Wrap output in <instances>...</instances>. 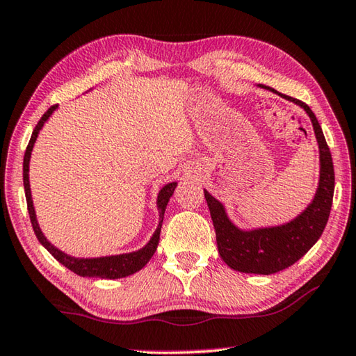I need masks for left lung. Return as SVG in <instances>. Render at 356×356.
Returning <instances> with one entry per match:
<instances>
[{"mask_svg":"<svg viewBox=\"0 0 356 356\" xmlns=\"http://www.w3.org/2000/svg\"><path fill=\"white\" fill-rule=\"evenodd\" d=\"M261 88L276 92L275 89L264 86V84H261ZM280 95L305 108V111L309 114L312 127L316 131L318 150H321V180H318L314 201L297 218L278 227L254 229V231H240L238 227L234 226L229 221L222 204L204 190L216 232L220 256L229 267L242 273L272 275L293 265L321 238L323 229L327 226L331 204H333V159H331L330 147L325 141L321 124L305 102L284 94Z\"/></svg>","mask_w":356,"mask_h":356,"instance_id":"1","label":"left lung"}]
</instances>
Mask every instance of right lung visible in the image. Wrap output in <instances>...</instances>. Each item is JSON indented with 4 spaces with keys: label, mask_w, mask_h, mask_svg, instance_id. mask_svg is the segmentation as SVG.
I'll return each mask as SVG.
<instances>
[{
    "label": "right lung",
    "mask_w": 356,
    "mask_h": 356,
    "mask_svg": "<svg viewBox=\"0 0 356 356\" xmlns=\"http://www.w3.org/2000/svg\"><path fill=\"white\" fill-rule=\"evenodd\" d=\"M58 105H53L48 108L45 111L44 116L40 118V120L35 125V129L33 130L31 140H29L28 146H26V152H25V159H23V185H25V195H26V204H28V213H29V220H31V225L34 229L35 237H38L39 242L45 246L48 252L56 259L58 262H61L64 267H67L72 272L80 275V276H88V278H105V280H118V278H125V276L134 275L146 265L150 257L154 256V252L156 251V246H159V240H160V231H161V222H163V215H165V209L166 204L170 201V197L172 196L174 190H176L177 184H168L159 193V201H156V206H159L160 210V222L156 231L154 232L152 238L149 240V243L141 248L140 251L135 252H127V254H118V256H106V257H94V259H78V257H72L65 252L59 251L55 248L48 240L44 237L40 227L38 225V220H35V213H34V207H33V200H31V188H29V177H28V171H29V159H31V150L35 143V138L39 135V130L42 129L45 120L50 118V114L56 110Z\"/></svg>",
    "instance_id": "1"
}]
</instances>
